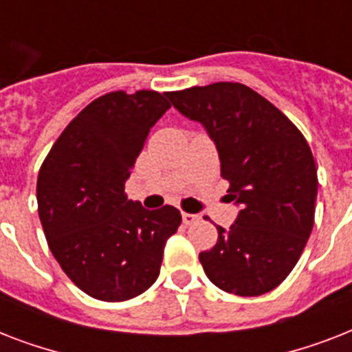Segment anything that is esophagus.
Segmentation results:
<instances>
[{"label":"esophagus","mask_w":352,"mask_h":352,"mask_svg":"<svg viewBox=\"0 0 352 352\" xmlns=\"http://www.w3.org/2000/svg\"><path fill=\"white\" fill-rule=\"evenodd\" d=\"M199 221L197 214H186V212H182V223L184 225H195Z\"/></svg>","instance_id":"obj_1"}]
</instances>
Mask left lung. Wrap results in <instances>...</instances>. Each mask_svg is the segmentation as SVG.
<instances>
[{
  "instance_id": "1",
  "label": "left lung",
  "mask_w": 352,
  "mask_h": 352,
  "mask_svg": "<svg viewBox=\"0 0 352 352\" xmlns=\"http://www.w3.org/2000/svg\"><path fill=\"white\" fill-rule=\"evenodd\" d=\"M171 106L214 140L228 201L239 206L230 228L199 261L225 292L261 296L300 259L314 225L318 175L300 129L250 87L219 82L168 93Z\"/></svg>"
}]
</instances>
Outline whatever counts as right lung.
I'll use <instances>...</instances> for the list:
<instances>
[{"label": "right lung", "instance_id": "obj_1", "mask_svg": "<svg viewBox=\"0 0 352 352\" xmlns=\"http://www.w3.org/2000/svg\"><path fill=\"white\" fill-rule=\"evenodd\" d=\"M166 95L115 91L71 120L41 164L38 214L52 256L91 298L126 301L159 278L166 241L181 225L173 206L146 210L124 192Z\"/></svg>", "mask_w": 352, "mask_h": 352}]
</instances>
